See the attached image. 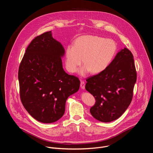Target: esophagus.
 Wrapping results in <instances>:
<instances>
[{
  "mask_svg": "<svg viewBox=\"0 0 153 153\" xmlns=\"http://www.w3.org/2000/svg\"><path fill=\"white\" fill-rule=\"evenodd\" d=\"M80 87L82 89H85V83L83 80L80 81Z\"/></svg>",
  "mask_w": 153,
  "mask_h": 153,
  "instance_id": "34e87169",
  "label": "esophagus"
}]
</instances>
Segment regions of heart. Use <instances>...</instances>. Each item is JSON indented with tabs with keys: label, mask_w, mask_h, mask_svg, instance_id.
Segmentation results:
<instances>
[{
	"label": "heart",
	"mask_w": 153,
	"mask_h": 153,
	"mask_svg": "<svg viewBox=\"0 0 153 153\" xmlns=\"http://www.w3.org/2000/svg\"><path fill=\"white\" fill-rule=\"evenodd\" d=\"M117 51L116 42L110 39L85 35L79 37L74 45H68L65 51V66L71 73L76 72L83 63L80 73L85 75L90 71L99 74L110 65Z\"/></svg>",
	"instance_id": "heart-1"
}]
</instances>
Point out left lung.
<instances>
[{"label": "left lung", "mask_w": 153, "mask_h": 153, "mask_svg": "<svg viewBox=\"0 0 153 153\" xmlns=\"http://www.w3.org/2000/svg\"><path fill=\"white\" fill-rule=\"evenodd\" d=\"M137 80L133 55L125 48L103 71L89 77L85 89L95 98L91 115L102 122L117 119L131 102Z\"/></svg>", "instance_id": "1"}]
</instances>
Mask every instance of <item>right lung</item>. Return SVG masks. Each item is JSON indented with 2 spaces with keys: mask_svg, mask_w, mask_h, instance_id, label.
Wrapping results in <instances>:
<instances>
[{
  "mask_svg": "<svg viewBox=\"0 0 153 153\" xmlns=\"http://www.w3.org/2000/svg\"><path fill=\"white\" fill-rule=\"evenodd\" d=\"M65 49L51 31L36 37L28 46L19 65L20 97L28 113L42 123L60 119L65 103L80 86L79 78L62 67Z\"/></svg>",
  "mask_w": 153,
  "mask_h": 153,
  "instance_id": "obj_1",
  "label": "right lung"
}]
</instances>
